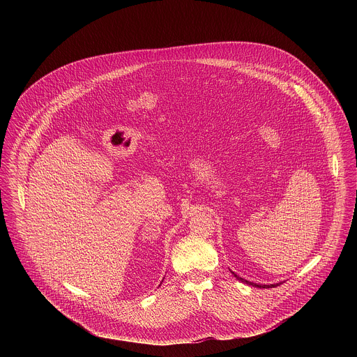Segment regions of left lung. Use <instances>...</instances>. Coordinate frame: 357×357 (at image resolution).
<instances>
[{
	"instance_id": "8db88e82",
	"label": "left lung",
	"mask_w": 357,
	"mask_h": 357,
	"mask_svg": "<svg viewBox=\"0 0 357 357\" xmlns=\"http://www.w3.org/2000/svg\"><path fill=\"white\" fill-rule=\"evenodd\" d=\"M232 273H234V272H232ZM234 276H235V278H236V279H238V280H241V282H243V283H248V284H252V286H255V287H259V289H261V287H264V289H266V287H276V286H278V284H271V286H269V284H264V286H261V284H257V283H253V282H248V280H245V279H242V278H239V276H238V275H235V273H234ZM279 284H280V283H279Z\"/></svg>"
}]
</instances>
